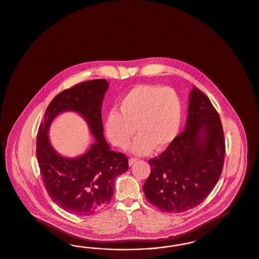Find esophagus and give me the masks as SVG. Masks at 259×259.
Masks as SVG:
<instances>
[{
	"label": "esophagus",
	"instance_id": "obj_1",
	"mask_svg": "<svg viewBox=\"0 0 259 259\" xmlns=\"http://www.w3.org/2000/svg\"><path fill=\"white\" fill-rule=\"evenodd\" d=\"M137 161H138L137 158H131V159L129 160V166H133Z\"/></svg>",
	"mask_w": 259,
	"mask_h": 259
}]
</instances>
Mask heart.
Listing matches in <instances>:
<instances>
[{"mask_svg": "<svg viewBox=\"0 0 259 259\" xmlns=\"http://www.w3.org/2000/svg\"><path fill=\"white\" fill-rule=\"evenodd\" d=\"M182 118L183 102L175 89L140 84L121 98L117 112L107 115L105 130L111 143L120 148L129 145L137 130L140 134L131 145V151L146 155L155 146L164 149L174 143Z\"/></svg>", "mask_w": 259, "mask_h": 259, "instance_id": "b5f03b06", "label": "heart"}]
</instances>
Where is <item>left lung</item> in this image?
Segmentation results:
<instances>
[{"instance_id":"8db88e82","label":"left lung","mask_w":259,"mask_h":259,"mask_svg":"<svg viewBox=\"0 0 259 259\" xmlns=\"http://www.w3.org/2000/svg\"><path fill=\"white\" fill-rule=\"evenodd\" d=\"M225 152L219 114L194 87L185 130L161 155L148 161L151 171L144 184L145 197L162 212L180 213L197 207L216 186Z\"/></svg>"}]
</instances>
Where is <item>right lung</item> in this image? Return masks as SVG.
<instances>
[{"label":"right lung","instance_id":"right-lung-1","mask_svg":"<svg viewBox=\"0 0 259 259\" xmlns=\"http://www.w3.org/2000/svg\"><path fill=\"white\" fill-rule=\"evenodd\" d=\"M109 83L104 79L78 83L59 93L47 107L36 138V157L44 186L53 201L79 216L95 214L109 204L115 178L128 169L126 156L111 150L103 134L101 107ZM65 111L80 114L95 143L82 156H62L52 147L49 130Z\"/></svg>","mask_w":259,"mask_h":259}]
</instances>
